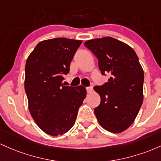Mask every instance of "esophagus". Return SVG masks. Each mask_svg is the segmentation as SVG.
Segmentation results:
<instances>
[{"instance_id":"esophagus-1","label":"esophagus","mask_w":161,"mask_h":161,"mask_svg":"<svg viewBox=\"0 0 161 161\" xmlns=\"http://www.w3.org/2000/svg\"><path fill=\"white\" fill-rule=\"evenodd\" d=\"M86 89L87 93H91V92L93 91V87H92V86H88V87H86Z\"/></svg>"}]
</instances>
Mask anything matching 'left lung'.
I'll use <instances>...</instances> for the list:
<instances>
[{
    "label": "left lung",
    "mask_w": 161,
    "mask_h": 161,
    "mask_svg": "<svg viewBox=\"0 0 161 161\" xmlns=\"http://www.w3.org/2000/svg\"><path fill=\"white\" fill-rule=\"evenodd\" d=\"M84 46L98 59L101 74L110 76L108 82L93 87L101 98L94 109L97 120L110 132H122L133 123L143 101L144 71L138 57L113 37L91 39Z\"/></svg>",
    "instance_id": "8db88e82"
}]
</instances>
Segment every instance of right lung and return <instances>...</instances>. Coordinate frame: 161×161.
<instances>
[{
  "label": "right lung",
  "mask_w": 161,
  "mask_h": 161,
  "mask_svg": "<svg viewBox=\"0 0 161 161\" xmlns=\"http://www.w3.org/2000/svg\"><path fill=\"white\" fill-rule=\"evenodd\" d=\"M81 43L66 38L42 41L26 60L24 86L29 110L38 126L52 136L64 135L73 127L86 97L84 86L62 84Z\"/></svg>",
  "instance_id": "add662e5"
}]
</instances>
